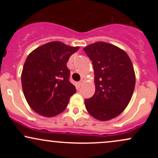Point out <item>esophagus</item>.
<instances>
[{
  "mask_svg": "<svg viewBox=\"0 0 158 158\" xmlns=\"http://www.w3.org/2000/svg\"><path fill=\"white\" fill-rule=\"evenodd\" d=\"M85 81V78H84V77H82L81 78V81H79V85H81L83 84V83H84V81Z\"/></svg>",
  "mask_w": 158,
  "mask_h": 158,
  "instance_id": "1",
  "label": "esophagus"
}]
</instances>
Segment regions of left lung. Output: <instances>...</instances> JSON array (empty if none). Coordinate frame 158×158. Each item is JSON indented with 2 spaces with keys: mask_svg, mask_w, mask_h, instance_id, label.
Segmentation results:
<instances>
[{
  "mask_svg": "<svg viewBox=\"0 0 158 158\" xmlns=\"http://www.w3.org/2000/svg\"><path fill=\"white\" fill-rule=\"evenodd\" d=\"M92 61L95 93L85 105L92 117L107 121L119 115L131 100L135 73L129 56L109 43H94L83 49Z\"/></svg>",
  "mask_w": 158,
  "mask_h": 158,
  "instance_id": "obj_1",
  "label": "left lung"
}]
</instances>
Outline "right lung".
<instances>
[{
	"label": "right lung",
	"instance_id": "1",
	"mask_svg": "<svg viewBox=\"0 0 158 158\" xmlns=\"http://www.w3.org/2000/svg\"><path fill=\"white\" fill-rule=\"evenodd\" d=\"M79 47L51 41L39 47L27 56L21 73V84L29 106L41 116L61 114L77 91L69 81V58Z\"/></svg>",
	"mask_w": 158,
	"mask_h": 158
}]
</instances>
